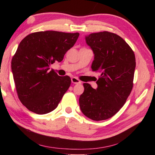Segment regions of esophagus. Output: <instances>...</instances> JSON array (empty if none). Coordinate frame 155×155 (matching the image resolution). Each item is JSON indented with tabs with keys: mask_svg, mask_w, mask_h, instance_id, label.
<instances>
[{
	"mask_svg": "<svg viewBox=\"0 0 155 155\" xmlns=\"http://www.w3.org/2000/svg\"><path fill=\"white\" fill-rule=\"evenodd\" d=\"M71 81L74 84H80L81 83V81L79 79H78L77 78H72Z\"/></svg>",
	"mask_w": 155,
	"mask_h": 155,
	"instance_id": "1",
	"label": "esophagus"
}]
</instances>
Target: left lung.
<instances>
[{
  "label": "left lung",
  "mask_w": 155,
  "mask_h": 155,
  "mask_svg": "<svg viewBox=\"0 0 155 155\" xmlns=\"http://www.w3.org/2000/svg\"><path fill=\"white\" fill-rule=\"evenodd\" d=\"M85 39L94 54L92 71L101 75L97 81V90L90 84H83L80 107L90 119L107 120L121 109L132 91L135 54L124 39L114 33H92Z\"/></svg>",
  "instance_id": "8db88e82"
}]
</instances>
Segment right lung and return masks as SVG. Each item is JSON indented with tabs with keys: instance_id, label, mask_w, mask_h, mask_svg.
Wrapping results in <instances>:
<instances>
[{
	"instance_id": "obj_1",
	"label": "right lung",
	"mask_w": 155,
	"mask_h": 155,
	"mask_svg": "<svg viewBox=\"0 0 155 155\" xmlns=\"http://www.w3.org/2000/svg\"><path fill=\"white\" fill-rule=\"evenodd\" d=\"M80 34L57 31L29 34L19 44L11 61L18 98L29 111L45 114L54 111L71 83L69 76L49 71L50 65L63 61Z\"/></svg>"
}]
</instances>
